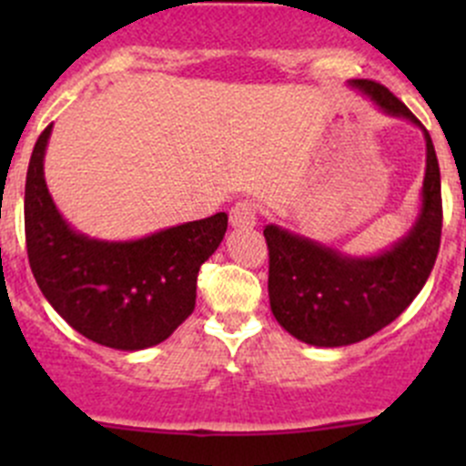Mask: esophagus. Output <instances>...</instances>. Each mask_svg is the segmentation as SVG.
I'll return each instance as SVG.
<instances>
[{"label": "esophagus", "mask_w": 466, "mask_h": 466, "mask_svg": "<svg viewBox=\"0 0 466 466\" xmlns=\"http://www.w3.org/2000/svg\"><path fill=\"white\" fill-rule=\"evenodd\" d=\"M229 223L237 229H252L257 225V207L250 200H238L229 209Z\"/></svg>", "instance_id": "esophagus-1"}]
</instances>
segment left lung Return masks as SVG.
<instances>
[{
  "label": "left lung",
  "mask_w": 466,
  "mask_h": 466,
  "mask_svg": "<svg viewBox=\"0 0 466 466\" xmlns=\"http://www.w3.org/2000/svg\"><path fill=\"white\" fill-rule=\"evenodd\" d=\"M350 86L372 98L385 115L420 126L426 139V176L415 225L374 257L342 255L279 225H266L272 316L290 336L316 347L354 345L397 320L424 289L441 237L440 164L429 130L388 87L368 78Z\"/></svg>",
  "instance_id": "obj_1"
}]
</instances>
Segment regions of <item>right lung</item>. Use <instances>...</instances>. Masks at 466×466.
Listing matches in <instances>:
<instances>
[{
    "instance_id": "right-lung-1",
    "label": "right lung",
    "mask_w": 466,
    "mask_h": 466,
    "mask_svg": "<svg viewBox=\"0 0 466 466\" xmlns=\"http://www.w3.org/2000/svg\"><path fill=\"white\" fill-rule=\"evenodd\" d=\"M51 126L37 137L26 171L25 229L33 277L58 316L92 342L121 351L159 345L194 311L198 270L223 241L228 214L135 241L76 232L45 182Z\"/></svg>"
}]
</instances>
